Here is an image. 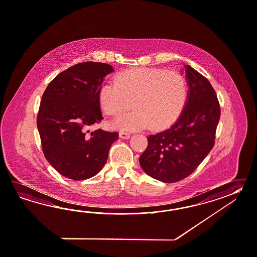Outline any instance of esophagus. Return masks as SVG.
<instances>
[{
  "mask_svg": "<svg viewBox=\"0 0 257 257\" xmlns=\"http://www.w3.org/2000/svg\"><path fill=\"white\" fill-rule=\"evenodd\" d=\"M119 137L121 139H130L131 138V133L125 132H119Z\"/></svg>",
  "mask_w": 257,
  "mask_h": 257,
  "instance_id": "1",
  "label": "esophagus"
}]
</instances>
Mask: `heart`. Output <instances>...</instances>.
<instances>
[{
	"label": "heart",
	"instance_id": "obj_1",
	"mask_svg": "<svg viewBox=\"0 0 257 257\" xmlns=\"http://www.w3.org/2000/svg\"><path fill=\"white\" fill-rule=\"evenodd\" d=\"M99 104L108 115L117 116L132 104L135 110L120 116L114 125L134 131L150 125L154 131L164 130L174 123L184 110L187 85L175 71L158 68H135L119 73L114 82L99 89Z\"/></svg>",
	"mask_w": 257,
	"mask_h": 257
}]
</instances>
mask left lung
<instances>
[{
    "instance_id": "1",
    "label": "left lung",
    "mask_w": 257,
    "mask_h": 257,
    "mask_svg": "<svg viewBox=\"0 0 257 257\" xmlns=\"http://www.w3.org/2000/svg\"><path fill=\"white\" fill-rule=\"evenodd\" d=\"M189 91L177 121L164 132L150 135L140 157L145 173L163 183L189 176L210 153L215 142L220 104L209 80L185 65Z\"/></svg>"
}]
</instances>
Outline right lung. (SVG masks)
Listing matches in <instances>:
<instances>
[{
    "mask_svg": "<svg viewBox=\"0 0 257 257\" xmlns=\"http://www.w3.org/2000/svg\"><path fill=\"white\" fill-rule=\"evenodd\" d=\"M113 68L87 61L70 67L48 84L37 114L43 153L62 176L74 181L95 176L107 161L117 132L87 128L103 119L99 89Z\"/></svg>",
    "mask_w": 257,
    "mask_h": 257,
    "instance_id": "add662e5",
    "label": "right lung"
}]
</instances>
